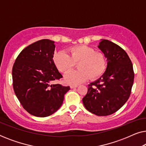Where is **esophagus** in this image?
<instances>
[{
	"mask_svg": "<svg viewBox=\"0 0 146 146\" xmlns=\"http://www.w3.org/2000/svg\"><path fill=\"white\" fill-rule=\"evenodd\" d=\"M70 88H77L78 87V85H76V84H75V85L71 84L70 86Z\"/></svg>",
	"mask_w": 146,
	"mask_h": 146,
	"instance_id": "obj_1",
	"label": "esophagus"
}]
</instances>
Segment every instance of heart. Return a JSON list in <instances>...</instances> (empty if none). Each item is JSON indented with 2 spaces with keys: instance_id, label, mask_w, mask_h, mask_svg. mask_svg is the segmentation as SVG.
<instances>
[{
  "instance_id": "heart-1",
  "label": "heart",
  "mask_w": 146,
  "mask_h": 146,
  "mask_svg": "<svg viewBox=\"0 0 146 146\" xmlns=\"http://www.w3.org/2000/svg\"><path fill=\"white\" fill-rule=\"evenodd\" d=\"M68 55L58 52L53 55V62L57 69L62 73H66L78 63V70L69 72L65 75L66 82L78 84L90 78L96 80L105 72L107 67L105 55L96 51L87 45H78L68 49Z\"/></svg>"
}]
</instances>
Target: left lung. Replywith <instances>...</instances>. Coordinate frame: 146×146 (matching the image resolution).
Returning <instances> with one entry per match:
<instances>
[{"mask_svg":"<svg viewBox=\"0 0 146 146\" xmlns=\"http://www.w3.org/2000/svg\"><path fill=\"white\" fill-rule=\"evenodd\" d=\"M98 48L107 58V68L100 78L90 83L82 102L90 112L104 116L115 113L130 96L134 72L127 54L116 44L102 40Z\"/></svg>","mask_w":146,"mask_h":146,"instance_id":"8db88e82","label":"left lung"}]
</instances>
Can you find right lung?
<instances>
[{
    "label": "right lung",
    "mask_w": 146,
    "mask_h": 146,
    "mask_svg": "<svg viewBox=\"0 0 146 146\" xmlns=\"http://www.w3.org/2000/svg\"><path fill=\"white\" fill-rule=\"evenodd\" d=\"M54 50V42L40 40L23 49L14 63V91L24 109L35 116L46 117L54 113L70 89L52 84L62 78L52 60Z\"/></svg>",
    "instance_id": "1"
}]
</instances>
